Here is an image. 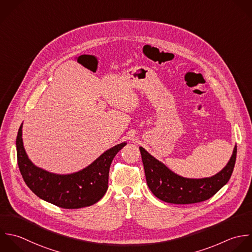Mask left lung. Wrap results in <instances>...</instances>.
Wrapping results in <instances>:
<instances>
[{"label": "left lung", "mask_w": 252, "mask_h": 252, "mask_svg": "<svg viewBox=\"0 0 252 252\" xmlns=\"http://www.w3.org/2000/svg\"><path fill=\"white\" fill-rule=\"evenodd\" d=\"M147 186L162 201L173 204H191L205 201L217 193L230 180L237 159V146L228 164L216 175L189 179L177 175L165 164L139 147Z\"/></svg>", "instance_id": "1"}]
</instances>
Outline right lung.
Wrapping results in <instances>:
<instances>
[{
	"label": "right lung",
	"mask_w": 252,
	"mask_h": 252,
	"mask_svg": "<svg viewBox=\"0 0 252 252\" xmlns=\"http://www.w3.org/2000/svg\"><path fill=\"white\" fill-rule=\"evenodd\" d=\"M126 142L105 151L86 168L66 175L50 173L28 158L22 141V124L16 136L17 164L26 186L39 198L64 209H78L98 202L108 189L109 171L116 154Z\"/></svg>",
	"instance_id": "right-lung-1"
}]
</instances>
